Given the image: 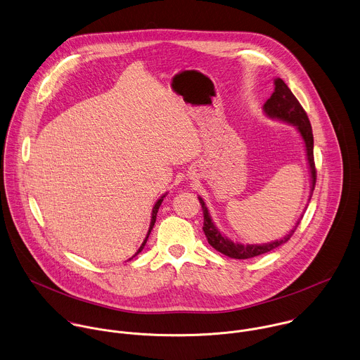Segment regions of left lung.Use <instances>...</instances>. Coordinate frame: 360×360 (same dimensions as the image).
<instances>
[{
	"label": "left lung",
	"mask_w": 360,
	"mask_h": 360,
	"mask_svg": "<svg viewBox=\"0 0 360 360\" xmlns=\"http://www.w3.org/2000/svg\"><path fill=\"white\" fill-rule=\"evenodd\" d=\"M264 110L268 116L271 117H276L281 119L283 122L292 123L295 124L303 140L306 144V151H307V160H309V165H310V172H311V191H314L316 182H317V169H316V162H314V139H313V129L309 120V116L306 113V110L303 109V106L300 105V102L297 101V98L293 95V92L289 89V86L285 84L283 79L276 78L275 79V91L271 95V98L265 102L264 105ZM199 202L202 205L203 209V231L205 236L207 238V243L219 252L230 257V258H236V259H248V258H254L262 254H266L275 248H278L279 245L288 243L290 240V237L293 236V233L296 231L297 226L300 221H297L296 227L288 234L285 236L282 240H276L274 243L269 244H262V245H243V244H234L233 241H230L229 238H226L224 236H221V233L214 227L209 210L205 205V202L202 200V198H199Z\"/></svg>",
	"instance_id": "1"
}]
</instances>
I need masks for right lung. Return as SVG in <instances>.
Wrapping results in <instances>:
<instances>
[{"label": "right lung", "instance_id": "add662e5", "mask_svg": "<svg viewBox=\"0 0 360 360\" xmlns=\"http://www.w3.org/2000/svg\"><path fill=\"white\" fill-rule=\"evenodd\" d=\"M165 198V195L161 198V199H158L157 200V203L154 205V207H153V217H151V224H150V229H148V234H147V237H146V240H144V243L141 244V247L139 248V251L133 255V257H136L139 252H141L143 251V248H144V245H146V243H147V238H148V236H150V233H151V230H153V226H154V223H155V219H157V213H158V209H160V206H161V203H162V199Z\"/></svg>", "mask_w": 360, "mask_h": 360}]
</instances>
